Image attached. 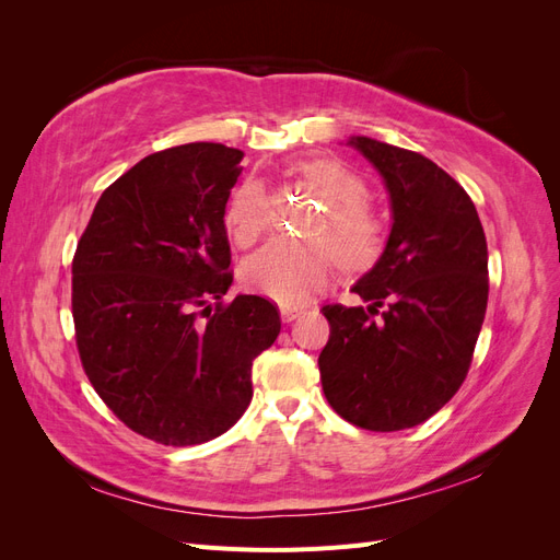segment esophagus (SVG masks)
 Listing matches in <instances>:
<instances>
[{
	"instance_id": "esophagus-1",
	"label": "esophagus",
	"mask_w": 560,
	"mask_h": 560,
	"mask_svg": "<svg viewBox=\"0 0 560 560\" xmlns=\"http://www.w3.org/2000/svg\"><path fill=\"white\" fill-rule=\"evenodd\" d=\"M303 313H306V308H303V306H280V315H282L284 322H294Z\"/></svg>"
}]
</instances>
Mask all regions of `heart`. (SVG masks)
Instances as JSON below:
<instances>
[{"label": "heart", "instance_id": "1", "mask_svg": "<svg viewBox=\"0 0 560 560\" xmlns=\"http://www.w3.org/2000/svg\"><path fill=\"white\" fill-rule=\"evenodd\" d=\"M301 182L325 198L308 235L313 241H273L245 264L254 290L278 303H301L334 273V257L348 270L364 268L381 249V222L366 206V184L334 159H315L296 167ZM273 224V200L257 182L233 191L224 210V226L238 247H252ZM335 254L331 255L330 252Z\"/></svg>", "mask_w": 560, "mask_h": 560}]
</instances>
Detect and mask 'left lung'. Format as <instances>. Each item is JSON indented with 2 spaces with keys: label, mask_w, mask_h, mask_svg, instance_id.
<instances>
[{
  "label": "left lung",
  "mask_w": 560,
  "mask_h": 560,
  "mask_svg": "<svg viewBox=\"0 0 560 560\" xmlns=\"http://www.w3.org/2000/svg\"><path fill=\"white\" fill-rule=\"evenodd\" d=\"M350 144L383 175L395 222L352 287L371 306H322L319 378L352 425L397 432L434 416L467 378L488 303L486 233L467 191L430 159L371 138Z\"/></svg>",
  "instance_id": "left-lung-1"
}]
</instances>
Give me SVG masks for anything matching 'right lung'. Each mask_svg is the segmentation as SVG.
I'll return each instance as SVG.
<instances>
[{
  "label": "right lung",
  "mask_w": 560,
  "mask_h": 560,
  "mask_svg": "<svg viewBox=\"0 0 560 560\" xmlns=\"http://www.w3.org/2000/svg\"><path fill=\"white\" fill-rule=\"evenodd\" d=\"M241 159L212 142L149 154L107 186L77 243L81 366L126 428L163 446L235 425L252 399V362L280 334L273 301H222L233 282L224 210Z\"/></svg>",
  "instance_id": "right-lung-1"
}]
</instances>
